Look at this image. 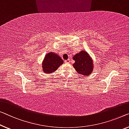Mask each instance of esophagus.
Instances as JSON below:
<instances>
[{
    "label": "esophagus",
    "mask_w": 129,
    "mask_h": 129,
    "mask_svg": "<svg viewBox=\"0 0 129 129\" xmlns=\"http://www.w3.org/2000/svg\"><path fill=\"white\" fill-rule=\"evenodd\" d=\"M64 62H65V63H70V59H66V60L64 61Z\"/></svg>",
    "instance_id": "obj_1"
}]
</instances>
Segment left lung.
<instances>
[{"label": "left lung", "mask_w": 129, "mask_h": 129, "mask_svg": "<svg viewBox=\"0 0 129 129\" xmlns=\"http://www.w3.org/2000/svg\"><path fill=\"white\" fill-rule=\"evenodd\" d=\"M75 61L73 66L79 74L84 76L90 75L93 68V60L90 58L87 52L80 51L73 57Z\"/></svg>", "instance_id": "8db88e82"}]
</instances>
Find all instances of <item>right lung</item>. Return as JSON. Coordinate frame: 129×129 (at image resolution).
Segmentation results:
<instances>
[{"label":"right lung","mask_w":129,"mask_h":129,"mask_svg":"<svg viewBox=\"0 0 129 129\" xmlns=\"http://www.w3.org/2000/svg\"><path fill=\"white\" fill-rule=\"evenodd\" d=\"M62 64L63 61L60 57L50 52L46 55L42 64V69L46 74H50L56 71Z\"/></svg>","instance_id":"add662e5"}]
</instances>
